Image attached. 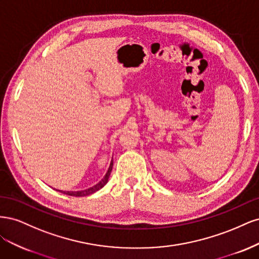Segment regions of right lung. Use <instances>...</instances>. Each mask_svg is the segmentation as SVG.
<instances>
[{
  "mask_svg": "<svg viewBox=\"0 0 259 259\" xmlns=\"http://www.w3.org/2000/svg\"><path fill=\"white\" fill-rule=\"evenodd\" d=\"M112 166H113V161H111L110 166H109L108 171L106 173L105 177L101 179L98 184H96L95 186L89 188V189H85V190H82V191H62V190H58V191L62 192L64 194H67V195H71V197H85V195H90V194H92L94 192L98 191L99 189H101V188H103L108 183L109 176H110V173H111V170H112Z\"/></svg>",
  "mask_w": 259,
  "mask_h": 259,
  "instance_id": "right-lung-1",
  "label": "right lung"
}]
</instances>
